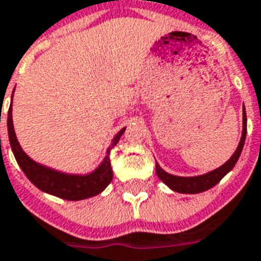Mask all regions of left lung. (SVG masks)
Listing matches in <instances>:
<instances>
[{"label": "left lung", "mask_w": 261, "mask_h": 261, "mask_svg": "<svg viewBox=\"0 0 261 261\" xmlns=\"http://www.w3.org/2000/svg\"><path fill=\"white\" fill-rule=\"evenodd\" d=\"M245 138H246V111L244 108V128H242V137L239 141V145L237 150L233 152V155L223 166H220L219 169L209 171L206 174L196 175V177H178V175L166 173L165 170L156 163V174L170 190L179 192V194H199V192L210 190L216 184H219L224 175L233 169V166L241 156V152L244 149Z\"/></svg>", "instance_id": "8db88e82"}]
</instances>
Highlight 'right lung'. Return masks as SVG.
Returning <instances> with one entry per match:
<instances>
[{
    "mask_svg": "<svg viewBox=\"0 0 261 261\" xmlns=\"http://www.w3.org/2000/svg\"><path fill=\"white\" fill-rule=\"evenodd\" d=\"M7 123L9 142H11V148H12L17 165L20 166V169L23 170L26 177L42 192H47V194H51L54 196H58V198L66 200H82L101 194L102 191L111 184L112 178H113V171H112L109 153L115 148L116 144L119 142L120 137L124 133L125 127L121 128L116 134L115 138L112 140L111 146L108 148L105 159L102 160L101 165L98 166L90 174L79 175L61 173V171H57V170L49 169L47 166L40 165L37 162L30 159L23 152L22 146L19 145V142H17L15 130H13L12 103H11L9 111H8Z\"/></svg>",
    "mask_w": 261,
    "mask_h": 261,
    "instance_id": "right-lung-1",
    "label": "right lung"
}]
</instances>
